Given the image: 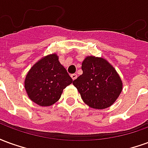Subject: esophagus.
Returning <instances> with one entry per match:
<instances>
[{"label":"esophagus","mask_w":148,"mask_h":148,"mask_svg":"<svg viewBox=\"0 0 148 148\" xmlns=\"http://www.w3.org/2000/svg\"><path fill=\"white\" fill-rule=\"evenodd\" d=\"M71 78L73 79V80H75V79L77 78V74H71Z\"/></svg>","instance_id":"esophagus-1"}]
</instances>
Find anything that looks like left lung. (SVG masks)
Wrapping results in <instances>:
<instances>
[{
  "label": "left lung",
  "mask_w": 148,
  "mask_h": 148,
  "mask_svg": "<svg viewBox=\"0 0 148 148\" xmlns=\"http://www.w3.org/2000/svg\"><path fill=\"white\" fill-rule=\"evenodd\" d=\"M83 73L73 82L86 105L96 109L112 106L122 90V82L106 59L90 56L82 64Z\"/></svg>",
  "instance_id": "obj_1"
}]
</instances>
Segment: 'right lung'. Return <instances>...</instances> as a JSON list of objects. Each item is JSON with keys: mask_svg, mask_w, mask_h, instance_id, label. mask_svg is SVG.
<instances>
[{"mask_svg": "<svg viewBox=\"0 0 148 148\" xmlns=\"http://www.w3.org/2000/svg\"><path fill=\"white\" fill-rule=\"evenodd\" d=\"M73 82L55 54L42 58L27 73L24 87L29 98L40 106L58 101L66 87Z\"/></svg>", "mask_w": 148, "mask_h": 148, "instance_id": "1", "label": "right lung"}]
</instances>
